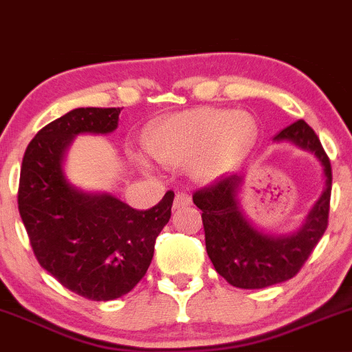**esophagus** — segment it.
<instances>
[{
  "instance_id": "esophagus-1",
  "label": "esophagus",
  "mask_w": 352,
  "mask_h": 352,
  "mask_svg": "<svg viewBox=\"0 0 352 352\" xmlns=\"http://www.w3.org/2000/svg\"><path fill=\"white\" fill-rule=\"evenodd\" d=\"M192 204V197L185 192H179L175 195V200H173V210H179L182 207H188Z\"/></svg>"
}]
</instances>
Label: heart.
I'll return each instance as SVG.
<instances>
[{
    "label": "heart",
    "mask_w": 352,
    "mask_h": 352,
    "mask_svg": "<svg viewBox=\"0 0 352 352\" xmlns=\"http://www.w3.org/2000/svg\"><path fill=\"white\" fill-rule=\"evenodd\" d=\"M253 119L243 111L200 107L165 119L147 137V151L157 162L185 167L193 179H217L250 144Z\"/></svg>",
    "instance_id": "heart-1"
}]
</instances>
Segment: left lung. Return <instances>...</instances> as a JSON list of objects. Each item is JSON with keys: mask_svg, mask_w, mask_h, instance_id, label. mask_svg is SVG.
Here are the masks:
<instances>
[{"mask_svg": "<svg viewBox=\"0 0 352 352\" xmlns=\"http://www.w3.org/2000/svg\"><path fill=\"white\" fill-rule=\"evenodd\" d=\"M273 140L311 152L322 168L324 190L298 230L276 235L250 220L240 199L243 173L225 175L193 193V204L201 210L208 258L217 273L236 288L260 289L293 278L328 227L333 173L318 135L305 120H298Z\"/></svg>", "mask_w": 352, "mask_h": 352, "instance_id": "left-lung-1", "label": "left lung"}]
</instances>
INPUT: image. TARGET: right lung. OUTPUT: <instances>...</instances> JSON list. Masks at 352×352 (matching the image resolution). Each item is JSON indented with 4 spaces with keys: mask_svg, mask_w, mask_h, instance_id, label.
<instances>
[{
    "mask_svg": "<svg viewBox=\"0 0 352 352\" xmlns=\"http://www.w3.org/2000/svg\"><path fill=\"white\" fill-rule=\"evenodd\" d=\"M119 114V107H79L52 120L28 145L19 173V215L39 265L92 301L124 296L142 280L173 201L168 190L155 207L135 210L66 179L64 159L74 137L111 134Z\"/></svg>",
    "mask_w": 352,
    "mask_h": 352,
    "instance_id": "1",
    "label": "right lung"
}]
</instances>
